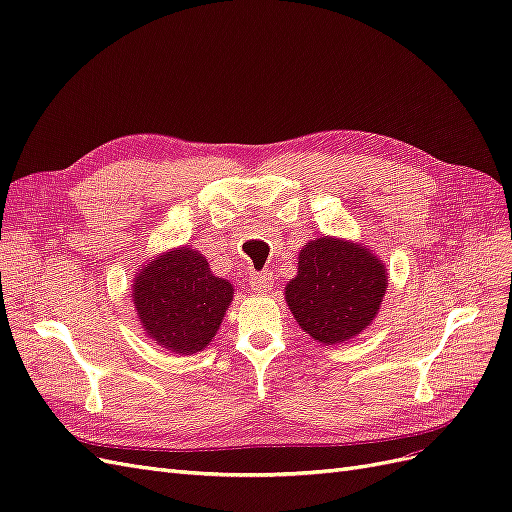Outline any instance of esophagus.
Instances as JSON below:
<instances>
[{
    "label": "esophagus",
    "instance_id": "1",
    "mask_svg": "<svg viewBox=\"0 0 512 512\" xmlns=\"http://www.w3.org/2000/svg\"><path fill=\"white\" fill-rule=\"evenodd\" d=\"M271 284H273V275H271L269 271L254 273L252 280H250V286H252V290H256V292H267V290H271Z\"/></svg>",
    "mask_w": 512,
    "mask_h": 512
}]
</instances>
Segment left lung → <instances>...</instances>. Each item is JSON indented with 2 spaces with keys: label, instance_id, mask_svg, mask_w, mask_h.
<instances>
[{
  "label": "left lung",
  "instance_id": "8db88e82",
  "mask_svg": "<svg viewBox=\"0 0 512 512\" xmlns=\"http://www.w3.org/2000/svg\"><path fill=\"white\" fill-rule=\"evenodd\" d=\"M297 265L286 303L309 337L324 346L344 344L376 318L389 273L365 245L320 237L303 247Z\"/></svg>",
  "mask_w": 512,
  "mask_h": 512
}]
</instances>
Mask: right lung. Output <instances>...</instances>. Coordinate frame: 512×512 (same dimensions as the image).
<instances>
[{"mask_svg":"<svg viewBox=\"0 0 512 512\" xmlns=\"http://www.w3.org/2000/svg\"><path fill=\"white\" fill-rule=\"evenodd\" d=\"M232 294V284L215 277L207 258L188 245L143 265L132 286V301L145 333L177 354L207 348Z\"/></svg>","mask_w":512,"mask_h":512,"instance_id":"add662e5","label":"right lung"}]
</instances>
